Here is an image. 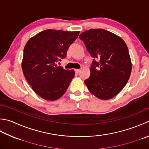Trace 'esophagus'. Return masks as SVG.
<instances>
[{
	"instance_id": "obj_1",
	"label": "esophagus",
	"mask_w": 149,
	"mask_h": 149,
	"mask_svg": "<svg viewBox=\"0 0 149 149\" xmlns=\"http://www.w3.org/2000/svg\"><path fill=\"white\" fill-rule=\"evenodd\" d=\"M75 73H76V74H79V73L80 70H79V69H75Z\"/></svg>"
}]
</instances>
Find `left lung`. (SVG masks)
Returning a JSON list of instances; mask_svg holds the SVG:
<instances>
[{"mask_svg": "<svg viewBox=\"0 0 149 149\" xmlns=\"http://www.w3.org/2000/svg\"><path fill=\"white\" fill-rule=\"evenodd\" d=\"M79 39L93 57L90 75L84 80V84L100 100L113 97L126 85L132 70L126 43L103 29L86 30L80 34Z\"/></svg>", "mask_w": 149, "mask_h": 149, "instance_id": "8db88e82", "label": "left lung"}]
</instances>
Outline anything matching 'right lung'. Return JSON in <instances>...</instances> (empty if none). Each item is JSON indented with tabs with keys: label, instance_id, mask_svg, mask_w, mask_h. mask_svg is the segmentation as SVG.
<instances>
[{
	"label": "right lung",
	"instance_id": "right-lung-1",
	"mask_svg": "<svg viewBox=\"0 0 149 149\" xmlns=\"http://www.w3.org/2000/svg\"><path fill=\"white\" fill-rule=\"evenodd\" d=\"M79 31L46 30L31 37L23 52L22 68L34 92L48 101L60 98L74 77V70L57 63L66 57L68 49Z\"/></svg>",
	"mask_w": 149,
	"mask_h": 149
}]
</instances>
